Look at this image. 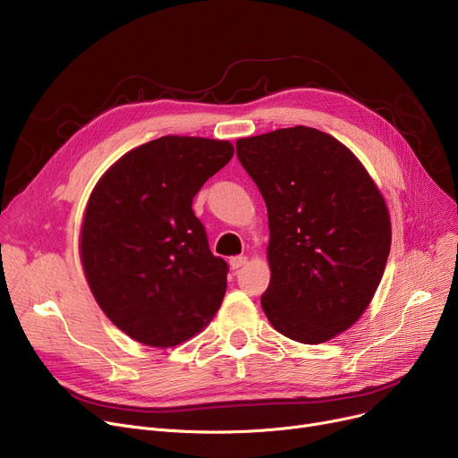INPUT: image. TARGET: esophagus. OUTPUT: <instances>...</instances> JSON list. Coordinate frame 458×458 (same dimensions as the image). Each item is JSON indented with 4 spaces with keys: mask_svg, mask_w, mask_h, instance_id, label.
I'll list each match as a JSON object with an SVG mask.
<instances>
[{
    "mask_svg": "<svg viewBox=\"0 0 458 458\" xmlns=\"http://www.w3.org/2000/svg\"><path fill=\"white\" fill-rule=\"evenodd\" d=\"M246 263H248V257H246V255H236V257H231V259H229V265H231L233 270L242 268Z\"/></svg>",
    "mask_w": 458,
    "mask_h": 458,
    "instance_id": "esophagus-1",
    "label": "esophagus"
}]
</instances>
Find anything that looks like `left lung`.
I'll return each instance as SVG.
<instances>
[{
	"instance_id": "obj_1",
	"label": "left lung",
	"mask_w": 458,
	"mask_h": 458,
	"mask_svg": "<svg viewBox=\"0 0 458 458\" xmlns=\"http://www.w3.org/2000/svg\"><path fill=\"white\" fill-rule=\"evenodd\" d=\"M236 155L268 210L265 315L298 343L334 339L369 308L387 263L378 186L351 148L310 126L241 138Z\"/></svg>"
}]
</instances>
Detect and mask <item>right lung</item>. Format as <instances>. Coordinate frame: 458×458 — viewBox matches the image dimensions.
<instances>
[{"label": "right lung", "mask_w": 458, "mask_h": 458, "mask_svg": "<svg viewBox=\"0 0 458 458\" xmlns=\"http://www.w3.org/2000/svg\"><path fill=\"white\" fill-rule=\"evenodd\" d=\"M233 155L225 140L164 136L128 150L93 188L83 274L106 317L138 343L181 344L220 310L229 267L212 255L191 201Z\"/></svg>", "instance_id": "obj_1"}]
</instances>
